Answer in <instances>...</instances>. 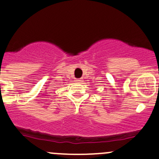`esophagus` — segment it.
Wrapping results in <instances>:
<instances>
[{"label": "esophagus", "instance_id": "obj_1", "mask_svg": "<svg viewBox=\"0 0 159 159\" xmlns=\"http://www.w3.org/2000/svg\"><path fill=\"white\" fill-rule=\"evenodd\" d=\"M81 81V80H80V79H77V80H76L77 82H79V81Z\"/></svg>", "mask_w": 159, "mask_h": 159}]
</instances>
